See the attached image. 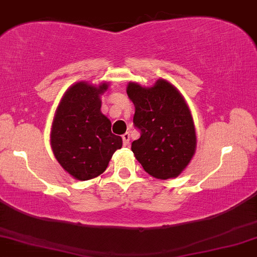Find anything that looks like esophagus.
Instances as JSON below:
<instances>
[{
    "mask_svg": "<svg viewBox=\"0 0 257 257\" xmlns=\"http://www.w3.org/2000/svg\"><path fill=\"white\" fill-rule=\"evenodd\" d=\"M122 140H123V145L129 146V144H131V134H129L128 132L124 133V134L122 135Z\"/></svg>",
    "mask_w": 257,
    "mask_h": 257,
    "instance_id": "esophagus-1",
    "label": "esophagus"
}]
</instances>
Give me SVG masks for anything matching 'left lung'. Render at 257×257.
I'll use <instances>...</instances> for the list:
<instances>
[{"instance_id":"1","label":"left lung","mask_w":257,"mask_h":257,"mask_svg":"<svg viewBox=\"0 0 257 257\" xmlns=\"http://www.w3.org/2000/svg\"><path fill=\"white\" fill-rule=\"evenodd\" d=\"M126 94L135 106L133 123L140 132L132 144L135 158L155 178H176L192 159L197 144L184 98L164 79L151 88L129 83Z\"/></svg>"}]
</instances>
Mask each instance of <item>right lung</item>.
<instances>
[{
    "instance_id": "obj_1",
    "label": "right lung",
    "mask_w": 257,
    "mask_h": 257,
    "mask_svg": "<svg viewBox=\"0 0 257 257\" xmlns=\"http://www.w3.org/2000/svg\"><path fill=\"white\" fill-rule=\"evenodd\" d=\"M107 89L79 82L65 93L53 120L51 144L55 158L70 175L89 180L102 174L122 138L112 134L111 122L100 111V94Z\"/></svg>"
}]
</instances>
